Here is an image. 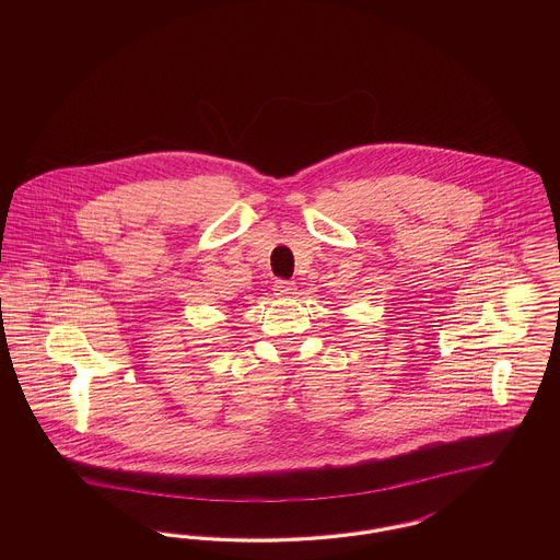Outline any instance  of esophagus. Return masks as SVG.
Listing matches in <instances>:
<instances>
[{"label": "esophagus", "instance_id": "1", "mask_svg": "<svg viewBox=\"0 0 560 560\" xmlns=\"http://www.w3.org/2000/svg\"><path fill=\"white\" fill-rule=\"evenodd\" d=\"M272 290H275V295H279V298H292L293 293H295V285H293L292 281L279 279V281H275Z\"/></svg>", "mask_w": 560, "mask_h": 560}]
</instances>
